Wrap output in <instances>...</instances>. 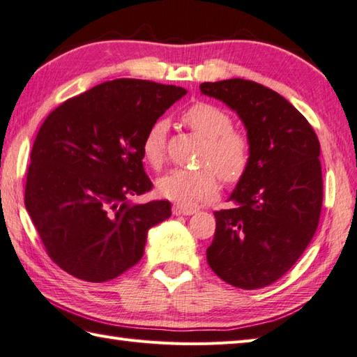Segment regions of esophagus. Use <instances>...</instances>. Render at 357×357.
Here are the masks:
<instances>
[{
  "label": "esophagus",
  "mask_w": 357,
  "mask_h": 357,
  "mask_svg": "<svg viewBox=\"0 0 357 357\" xmlns=\"http://www.w3.org/2000/svg\"><path fill=\"white\" fill-rule=\"evenodd\" d=\"M172 211H173V215H176V216H179V215L190 216V215L196 213L195 208H192V207H183V206H173Z\"/></svg>",
  "instance_id": "obj_1"
}]
</instances>
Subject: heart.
<instances>
[{
    "instance_id": "b5f03b06",
    "label": "heart",
    "mask_w": 357,
    "mask_h": 357,
    "mask_svg": "<svg viewBox=\"0 0 357 357\" xmlns=\"http://www.w3.org/2000/svg\"><path fill=\"white\" fill-rule=\"evenodd\" d=\"M184 124L201 138L204 149L199 156L201 170L174 169L156 181V190L162 198L183 206L211 199L218 193V179L236 183L245 173L250 146L244 133L231 130L229 113L210 102H196L183 115ZM169 124L159 119L149 127L142 139V156L158 169L165 159V139ZM211 166L214 169H208Z\"/></svg>"
}]
</instances>
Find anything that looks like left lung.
Returning a JSON list of instances; mask_svg holds the SVG:
<instances>
[{
    "mask_svg": "<svg viewBox=\"0 0 357 357\" xmlns=\"http://www.w3.org/2000/svg\"><path fill=\"white\" fill-rule=\"evenodd\" d=\"M199 89L236 112L250 146L247 170L229 198L234 207L215 211L207 262L233 287H267L293 267L319 224V139L293 104L255 81L204 82Z\"/></svg>",
    "mask_w": 357,
    "mask_h": 357,
    "instance_id": "left-lung-1",
    "label": "left lung"
}]
</instances>
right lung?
I'll return each instance as SVG.
<instances>
[{
	"label": "right lung",
	"mask_w": 357,
	"mask_h": 357,
	"mask_svg": "<svg viewBox=\"0 0 357 357\" xmlns=\"http://www.w3.org/2000/svg\"><path fill=\"white\" fill-rule=\"evenodd\" d=\"M187 93L144 79H113L63 102L33 142L26 208L52 261L87 282L138 264L169 201L135 204L151 188L142 165L149 127Z\"/></svg>",
	"instance_id": "1"
}]
</instances>
